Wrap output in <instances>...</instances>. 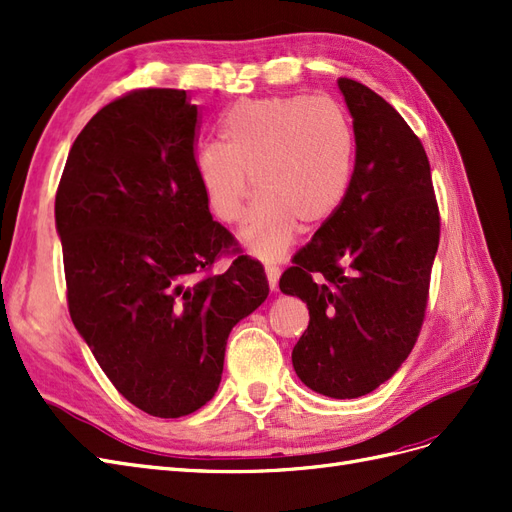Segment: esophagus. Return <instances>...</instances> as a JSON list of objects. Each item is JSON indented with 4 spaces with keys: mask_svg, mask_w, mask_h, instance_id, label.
Wrapping results in <instances>:
<instances>
[{
    "mask_svg": "<svg viewBox=\"0 0 512 512\" xmlns=\"http://www.w3.org/2000/svg\"><path fill=\"white\" fill-rule=\"evenodd\" d=\"M265 273H267V280H269V288L271 290H277V282H280V267H275V265H267L265 267Z\"/></svg>",
    "mask_w": 512,
    "mask_h": 512,
    "instance_id": "1",
    "label": "esophagus"
}]
</instances>
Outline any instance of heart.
<instances>
[{
    "mask_svg": "<svg viewBox=\"0 0 512 512\" xmlns=\"http://www.w3.org/2000/svg\"><path fill=\"white\" fill-rule=\"evenodd\" d=\"M220 141L196 149L194 168L209 213L220 224L243 218L247 250L280 258L301 222L318 228L344 205L354 177L356 136L344 104L327 96H269L232 104Z\"/></svg>",
    "mask_w": 512,
    "mask_h": 512,
    "instance_id": "b5f03b06",
    "label": "heart"
}]
</instances>
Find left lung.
I'll use <instances>...</instances> for the list:
<instances>
[{
	"label": "left lung",
	"mask_w": 512,
	"mask_h": 512,
	"mask_svg": "<svg viewBox=\"0 0 512 512\" xmlns=\"http://www.w3.org/2000/svg\"><path fill=\"white\" fill-rule=\"evenodd\" d=\"M356 136L344 205L294 254L280 288L307 303L292 365L309 389L352 399L389 380L421 333L440 211L427 153L395 108L339 79Z\"/></svg>",
	"instance_id": "8db88e82"
}]
</instances>
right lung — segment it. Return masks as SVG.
Listing matches in <instances>:
<instances>
[{"instance_id": "right-lung-1", "label": "right lung", "mask_w": 512, "mask_h": 512, "mask_svg": "<svg viewBox=\"0 0 512 512\" xmlns=\"http://www.w3.org/2000/svg\"><path fill=\"white\" fill-rule=\"evenodd\" d=\"M200 113L181 89H134L89 119L55 196L68 309L115 389L160 418L203 408L226 339L267 299L265 269L213 222L194 168Z\"/></svg>"}]
</instances>
